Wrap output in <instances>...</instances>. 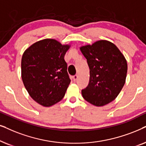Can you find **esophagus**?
Segmentation results:
<instances>
[{
  "mask_svg": "<svg viewBox=\"0 0 146 146\" xmlns=\"http://www.w3.org/2000/svg\"><path fill=\"white\" fill-rule=\"evenodd\" d=\"M73 81H76L77 80V79H78V75H74V76L73 77Z\"/></svg>",
  "mask_w": 146,
  "mask_h": 146,
  "instance_id": "obj_1",
  "label": "esophagus"
}]
</instances>
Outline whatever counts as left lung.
<instances>
[{"mask_svg":"<svg viewBox=\"0 0 146 146\" xmlns=\"http://www.w3.org/2000/svg\"><path fill=\"white\" fill-rule=\"evenodd\" d=\"M80 50L90 69L89 84L81 91L83 98L95 106L110 104L125 83L127 64L125 57L115 44L106 40L82 46Z\"/></svg>","mask_w":146,"mask_h":146,"instance_id":"8db88e82","label":"left lung"}]
</instances>
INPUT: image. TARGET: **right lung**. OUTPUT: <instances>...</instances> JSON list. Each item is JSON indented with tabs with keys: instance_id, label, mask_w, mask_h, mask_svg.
Wrapping results in <instances>:
<instances>
[{
	"instance_id": "1",
	"label": "right lung",
	"mask_w": 146,
	"mask_h": 146,
	"mask_svg": "<svg viewBox=\"0 0 146 146\" xmlns=\"http://www.w3.org/2000/svg\"><path fill=\"white\" fill-rule=\"evenodd\" d=\"M70 48L53 38L35 42L25 50L21 60V77L33 100L44 107L59 102L71 79L64 57Z\"/></svg>"
}]
</instances>
